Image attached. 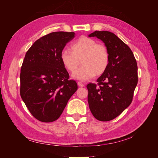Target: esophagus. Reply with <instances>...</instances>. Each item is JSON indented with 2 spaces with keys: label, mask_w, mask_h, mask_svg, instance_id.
I'll use <instances>...</instances> for the list:
<instances>
[{
  "label": "esophagus",
  "mask_w": 158,
  "mask_h": 158,
  "mask_svg": "<svg viewBox=\"0 0 158 158\" xmlns=\"http://www.w3.org/2000/svg\"><path fill=\"white\" fill-rule=\"evenodd\" d=\"M78 85H79L80 87H84V84L83 83L81 82H78Z\"/></svg>",
  "instance_id": "1"
}]
</instances>
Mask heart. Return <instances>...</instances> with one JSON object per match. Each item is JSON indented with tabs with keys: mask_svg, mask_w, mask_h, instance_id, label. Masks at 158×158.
Segmentation results:
<instances>
[{
	"mask_svg": "<svg viewBox=\"0 0 158 158\" xmlns=\"http://www.w3.org/2000/svg\"><path fill=\"white\" fill-rule=\"evenodd\" d=\"M72 51L64 49L60 52V60L66 69L74 73L73 77L80 80H87L95 75L105 73L109 64V53L107 47L85 36H82L71 45Z\"/></svg>",
	"mask_w": 158,
	"mask_h": 158,
	"instance_id": "obj_1",
	"label": "heart"
}]
</instances>
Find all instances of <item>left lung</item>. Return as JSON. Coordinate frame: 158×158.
I'll list each match as a JSON object with an SVG mask.
<instances>
[{
	"instance_id": "left-lung-1",
	"label": "left lung",
	"mask_w": 158,
	"mask_h": 158,
	"mask_svg": "<svg viewBox=\"0 0 158 158\" xmlns=\"http://www.w3.org/2000/svg\"><path fill=\"white\" fill-rule=\"evenodd\" d=\"M101 40L109 53L107 70L89 83L88 101L94 117L100 121H109L118 116L130 106L138 83V67L133 52L113 33L95 31L88 35Z\"/></svg>"
}]
</instances>
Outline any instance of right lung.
<instances>
[{"label": "right lung", "mask_w": 158, "mask_h": 158, "mask_svg": "<svg viewBox=\"0 0 158 158\" xmlns=\"http://www.w3.org/2000/svg\"><path fill=\"white\" fill-rule=\"evenodd\" d=\"M74 32L56 31L37 40L21 67L20 95L32 115L50 123L58 119L78 89L60 60V52Z\"/></svg>", "instance_id": "right-lung-1"}]
</instances>
